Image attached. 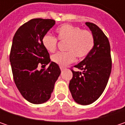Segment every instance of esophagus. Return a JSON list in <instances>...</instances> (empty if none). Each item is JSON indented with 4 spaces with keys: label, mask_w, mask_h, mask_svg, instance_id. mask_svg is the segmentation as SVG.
Listing matches in <instances>:
<instances>
[{
    "label": "esophagus",
    "mask_w": 125,
    "mask_h": 125,
    "mask_svg": "<svg viewBox=\"0 0 125 125\" xmlns=\"http://www.w3.org/2000/svg\"><path fill=\"white\" fill-rule=\"evenodd\" d=\"M65 67H60V70L61 71H63V70H65Z\"/></svg>",
    "instance_id": "34e87169"
}]
</instances>
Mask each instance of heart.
I'll return each mask as SVG.
<instances>
[{
	"label": "heart",
	"instance_id": "b5f03b06",
	"mask_svg": "<svg viewBox=\"0 0 125 125\" xmlns=\"http://www.w3.org/2000/svg\"><path fill=\"white\" fill-rule=\"evenodd\" d=\"M60 41L67 42V52H58L52 56L53 62L61 67L73 62L76 56L83 59L90 53L94 46V37L89 31L82 30L80 27L64 24L55 30ZM42 44L49 52H54L57 46V39L47 33L42 37Z\"/></svg>",
	"mask_w": 125,
	"mask_h": 125
}]
</instances>
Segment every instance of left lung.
<instances>
[{"mask_svg": "<svg viewBox=\"0 0 125 125\" xmlns=\"http://www.w3.org/2000/svg\"><path fill=\"white\" fill-rule=\"evenodd\" d=\"M94 37V46L83 60L72 70L69 88L75 102L81 105L93 103L103 93L111 72V47L107 37L97 25L86 22Z\"/></svg>", "mask_w": 125, "mask_h": 125, "instance_id": "left-lung-1", "label": "left lung"}]
</instances>
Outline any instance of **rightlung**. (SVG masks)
Masks as SVG:
<instances>
[{
  "instance_id": "1",
  "label": "right lung",
  "mask_w": 125,
  "mask_h": 125,
  "mask_svg": "<svg viewBox=\"0 0 125 125\" xmlns=\"http://www.w3.org/2000/svg\"><path fill=\"white\" fill-rule=\"evenodd\" d=\"M55 23L53 19H33L22 25L13 37L10 61L14 81L22 96L32 104H43L50 99L61 72L42 42ZM46 64L50 65L45 69ZM40 65L44 67L39 70Z\"/></svg>"
}]
</instances>
